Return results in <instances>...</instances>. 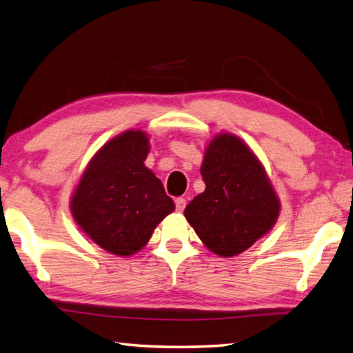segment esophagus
Instances as JSON below:
<instances>
[{
  "mask_svg": "<svg viewBox=\"0 0 353 353\" xmlns=\"http://www.w3.org/2000/svg\"><path fill=\"white\" fill-rule=\"evenodd\" d=\"M175 208H176V212H183L185 208V199L184 198H176L175 199Z\"/></svg>",
  "mask_w": 353,
  "mask_h": 353,
  "instance_id": "obj_1",
  "label": "esophagus"
}]
</instances>
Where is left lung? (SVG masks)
Segmentation results:
<instances>
[{"mask_svg":"<svg viewBox=\"0 0 353 353\" xmlns=\"http://www.w3.org/2000/svg\"><path fill=\"white\" fill-rule=\"evenodd\" d=\"M201 176L205 190L184 216L213 253L239 254L274 225L279 199L262 164L237 137L222 134L208 145Z\"/></svg>","mask_w":353,"mask_h":353,"instance_id":"left-lung-1","label":"left lung"}]
</instances>
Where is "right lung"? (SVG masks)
Here are the masks:
<instances>
[{
  "instance_id": "1",
  "label": "right lung",
  "mask_w": 353,
  "mask_h": 353,
  "mask_svg": "<svg viewBox=\"0 0 353 353\" xmlns=\"http://www.w3.org/2000/svg\"><path fill=\"white\" fill-rule=\"evenodd\" d=\"M149 140L128 131L99 150L71 199V213L99 247L131 256L146 245L175 204L160 179L145 166Z\"/></svg>"
}]
</instances>
